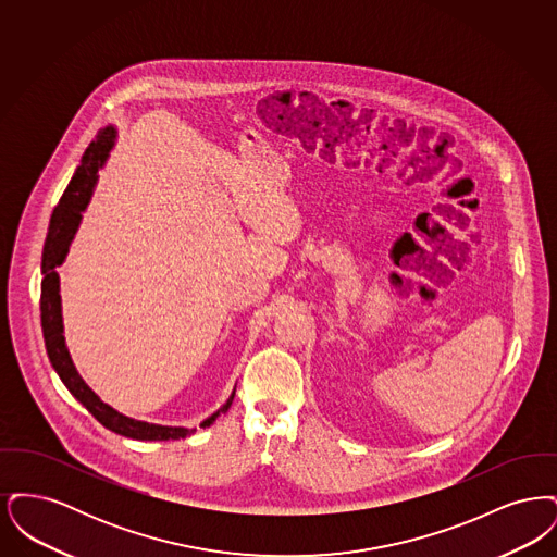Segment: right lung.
<instances>
[{"label":"right lung","mask_w":557,"mask_h":557,"mask_svg":"<svg viewBox=\"0 0 557 557\" xmlns=\"http://www.w3.org/2000/svg\"><path fill=\"white\" fill-rule=\"evenodd\" d=\"M114 127H107L96 135V139L87 146L81 164L71 180V184L64 189L60 202L55 205L50 219V230L48 238L44 246V261H41V330H44V341H46V350L52 361V368L64 382V386L71 391V395L79 400L81 405L100 422V424L135 441H177L186 438L194 430L189 428H173V425L148 424L127 418L119 411H114L110 405L83 382L77 368L73 366V359L69 355V348L64 343V325H62V305H60V280L55 267L62 265L69 246L75 238V232L79 227L83 211L91 198L94 186L98 182V171L107 162L108 152L114 144ZM236 391L227 403L212 413L202 422V428L211 425L221 413H225L234 400Z\"/></svg>","instance_id":"right-lung-1"}]
</instances>
